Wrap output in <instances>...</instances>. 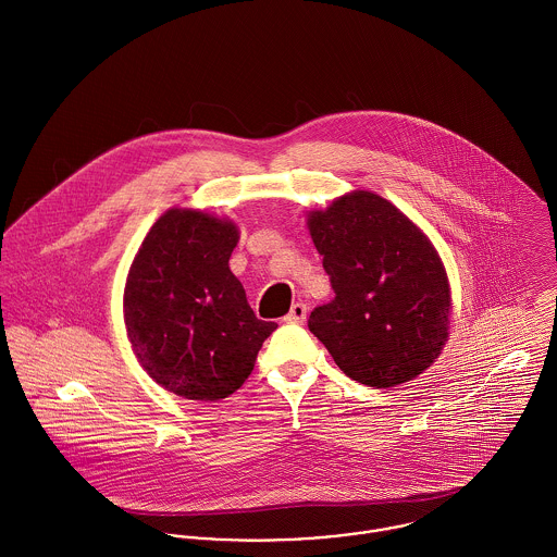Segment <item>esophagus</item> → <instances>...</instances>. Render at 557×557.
<instances>
[{"mask_svg":"<svg viewBox=\"0 0 557 557\" xmlns=\"http://www.w3.org/2000/svg\"><path fill=\"white\" fill-rule=\"evenodd\" d=\"M305 318H307V307L302 302H295L290 313L284 318V322H288V324H302Z\"/></svg>","mask_w":557,"mask_h":557,"instance_id":"34e87169","label":"esophagus"}]
</instances>
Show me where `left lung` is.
I'll use <instances>...</instances> for the list:
<instances>
[{
    "mask_svg": "<svg viewBox=\"0 0 557 557\" xmlns=\"http://www.w3.org/2000/svg\"><path fill=\"white\" fill-rule=\"evenodd\" d=\"M335 299L309 331L347 377L371 387L426 371L449 331V284L429 237L384 197L356 190L307 218Z\"/></svg>",
    "mask_w": 557,
    "mask_h": 557,
    "instance_id": "1",
    "label": "left lung"
}]
</instances>
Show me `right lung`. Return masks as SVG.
Here are the masks:
<instances>
[{
    "mask_svg": "<svg viewBox=\"0 0 557 557\" xmlns=\"http://www.w3.org/2000/svg\"><path fill=\"white\" fill-rule=\"evenodd\" d=\"M233 222L170 210L146 235L125 286V324L146 373L188 400H220L239 389L258 349L277 329L258 320L228 258Z\"/></svg>",
    "mask_w": 557,
    "mask_h": 557,
    "instance_id": "add662e5",
    "label": "right lung"
}]
</instances>
